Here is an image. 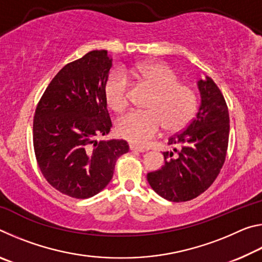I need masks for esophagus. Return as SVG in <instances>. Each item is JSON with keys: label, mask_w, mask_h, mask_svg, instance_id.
<instances>
[{"label": "esophagus", "mask_w": 262, "mask_h": 262, "mask_svg": "<svg viewBox=\"0 0 262 262\" xmlns=\"http://www.w3.org/2000/svg\"><path fill=\"white\" fill-rule=\"evenodd\" d=\"M129 148H130L132 151H137V152H144L145 151V148L139 147V145H135V144H130Z\"/></svg>", "instance_id": "esophagus-1"}]
</instances>
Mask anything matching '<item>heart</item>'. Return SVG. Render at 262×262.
<instances>
[{
    "instance_id": "heart-1",
    "label": "heart",
    "mask_w": 262,
    "mask_h": 262,
    "mask_svg": "<svg viewBox=\"0 0 262 262\" xmlns=\"http://www.w3.org/2000/svg\"><path fill=\"white\" fill-rule=\"evenodd\" d=\"M140 82L154 90L148 111H133L117 122L118 134L134 144L144 145L164 127L179 132L188 125L198 108V97L187 84L179 83L177 73L163 62H143L129 70ZM106 103L115 112L129 104V82L126 74L117 70L105 84Z\"/></svg>"
}]
</instances>
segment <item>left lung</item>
I'll use <instances>...</instances> for the list:
<instances>
[{
	"label": "left lung",
	"instance_id": "8db88e82",
	"mask_svg": "<svg viewBox=\"0 0 262 262\" xmlns=\"http://www.w3.org/2000/svg\"><path fill=\"white\" fill-rule=\"evenodd\" d=\"M198 89L201 103L195 118L168 139L174 149L163 152L162 168L147 174L155 192L172 202L189 201L209 188L227 156L230 119L224 97L208 76L199 79Z\"/></svg>",
	"mask_w": 262,
	"mask_h": 262
}]
</instances>
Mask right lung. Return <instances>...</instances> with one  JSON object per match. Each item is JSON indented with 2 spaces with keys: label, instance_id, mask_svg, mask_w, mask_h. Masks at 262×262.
<instances>
[{
  "label": "right lung",
  "instance_id": "obj_1",
  "mask_svg": "<svg viewBox=\"0 0 262 262\" xmlns=\"http://www.w3.org/2000/svg\"><path fill=\"white\" fill-rule=\"evenodd\" d=\"M112 67L107 51H91L66 64L43 92L33 119V145L41 173L62 194L88 199L112 179L128 152L125 140H97L112 127L105 84Z\"/></svg>",
  "mask_w": 262,
  "mask_h": 262
}]
</instances>
